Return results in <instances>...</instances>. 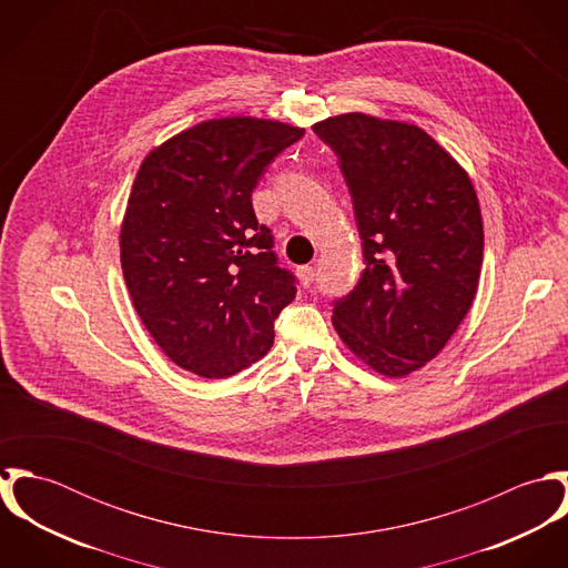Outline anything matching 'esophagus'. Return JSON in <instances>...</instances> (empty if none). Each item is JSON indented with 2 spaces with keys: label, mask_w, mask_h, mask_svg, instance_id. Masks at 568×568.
Listing matches in <instances>:
<instances>
[{
  "label": "esophagus",
  "mask_w": 568,
  "mask_h": 568,
  "mask_svg": "<svg viewBox=\"0 0 568 568\" xmlns=\"http://www.w3.org/2000/svg\"><path fill=\"white\" fill-rule=\"evenodd\" d=\"M297 275H300V280H302V284L304 286H311L313 282H315V266H300L297 268Z\"/></svg>",
  "instance_id": "obj_1"
}]
</instances>
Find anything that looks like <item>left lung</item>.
Returning a JSON list of instances; mask_svg holds the SVG:
<instances>
[{
	"label": "left lung",
	"instance_id": "8db88e82",
	"mask_svg": "<svg viewBox=\"0 0 568 568\" xmlns=\"http://www.w3.org/2000/svg\"><path fill=\"white\" fill-rule=\"evenodd\" d=\"M313 131L338 158L365 268L332 302L343 343L400 378L435 358L468 315L484 264V221L466 170L422 129L345 113Z\"/></svg>",
	"mask_w": 568,
	"mask_h": 568
}]
</instances>
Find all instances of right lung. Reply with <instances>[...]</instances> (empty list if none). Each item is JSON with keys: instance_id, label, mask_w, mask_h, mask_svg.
<instances>
[{"instance_id": "obj_1", "label": "right lung", "mask_w": 568, "mask_h": 568, "mask_svg": "<svg viewBox=\"0 0 568 568\" xmlns=\"http://www.w3.org/2000/svg\"><path fill=\"white\" fill-rule=\"evenodd\" d=\"M304 129L257 118L201 122L138 170L120 232L133 306L179 367L227 378L273 345V322L295 300L273 234L251 192Z\"/></svg>"}]
</instances>
